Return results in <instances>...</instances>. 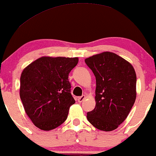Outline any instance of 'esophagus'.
Segmentation results:
<instances>
[{"label":"esophagus","mask_w":156,"mask_h":156,"mask_svg":"<svg viewBox=\"0 0 156 156\" xmlns=\"http://www.w3.org/2000/svg\"><path fill=\"white\" fill-rule=\"evenodd\" d=\"M85 95H83V96H82L78 97V98H77L78 102H80V103H81V102H82V101H83L84 99H85Z\"/></svg>","instance_id":"esophagus-1"}]
</instances>
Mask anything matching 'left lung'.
I'll use <instances>...</instances> for the list:
<instances>
[{"label":"left lung","instance_id":"1","mask_svg":"<svg viewBox=\"0 0 156 156\" xmlns=\"http://www.w3.org/2000/svg\"><path fill=\"white\" fill-rule=\"evenodd\" d=\"M96 76V107L87 120L104 131L116 129L129 115L136 97V75L127 60L104 52L85 60Z\"/></svg>","mask_w":156,"mask_h":156}]
</instances>
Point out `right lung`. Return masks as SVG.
<instances>
[{"instance_id": "right-lung-1", "label": "right lung", "mask_w": 156, "mask_h": 156, "mask_svg": "<svg viewBox=\"0 0 156 156\" xmlns=\"http://www.w3.org/2000/svg\"><path fill=\"white\" fill-rule=\"evenodd\" d=\"M78 58L41 57L20 76V96L25 112L38 129L50 131L66 121L75 103L69 81Z\"/></svg>"}]
</instances>
